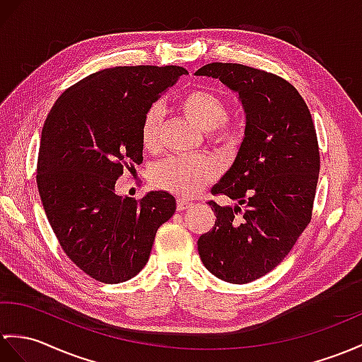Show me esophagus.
<instances>
[{"mask_svg":"<svg viewBox=\"0 0 362 362\" xmlns=\"http://www.w3.org/2000/svg\"><path fill=\"white\" fill-rule=\"evenodd\" d=\"M192 204L189 200H185V199H179L177 200V211H183V209L189 208Z\"/></svg>","mask_w":362,"mask_h":362,"instance_id":"esophagus-1","label":"esophagus"}]
</instances>
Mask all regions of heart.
<instances>
[{"label": "heart", "mask_w": 362, "mask_h": 362, "mask_svg": "<svg viewBox=\"0 0 362 362\" xmlns=\"http://www.w3.org/2000/svg\"><path fill=\"white\" fill-rule=\"evenodd\" d=\"M180 111L206 132L208 141L213 145L233 149L242 137V128L231 119L225 100L208 89H191L179 98ZM162 115L160 109L151 106L143 114L140 123V140L148 151H157L160 146ZM221 166L211 156L174 157L158 163L151 179L157 188L179 197H192L206 185L219 177Z\"/></svg>", "instance_id": "1"}]
</instances>
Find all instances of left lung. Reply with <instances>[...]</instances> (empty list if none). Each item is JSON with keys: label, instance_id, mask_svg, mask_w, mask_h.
<instances>
[{"label": "left lung", "instance_id": "8db88e82", "mask_svg": "<svg viewBox=\"0 0 362 362\" xmlns=\"http://www.w3.org/2000/svg\"><path fill=\"white\" fill-rule=\"evenodd\" d=\"M196 75L236 90L247 114L236 160L211 191L239 206L208 202L217 219L199 238V255L219 279L248 284L279 265L312 221L321 168L315 123L279 75L238 63H209Z\"/></svg>", "mask_w": 362, "mask_h": 362}]
</instances>
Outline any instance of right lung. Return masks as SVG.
I'll return each instance as SVG.
<instances>
[{
  "label": "right lung",
  "mask_w": 362,
  "mask_h": 362,
  "mask_svg": "<svg viewBox=\"0 0 362 362\" xmlns=\"http://www.w3.org/2000/svg\"><path fill=\"white\" fill-rule=\"evenodd\" d=\"M187 69L117 66L75 83L57 98L41 132L37 185L66 256L89 277L120 284L146 265L175 199L151 191L115 194L124 168L143 160V114Z\"/></svg>",
  "instance_id": "obj_1"
}]
</instances>
